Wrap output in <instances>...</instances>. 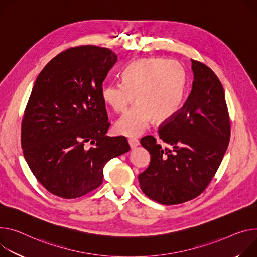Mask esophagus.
I'll return each mask as SVG.
<instances>
[{"mask_svg":"<svg viewBox=\"0 0 257 257\" xmlns=\"http://www.w3.org/2000/svg\"><path fill=\"white\" fill-rule=\"evenodd\" d=\"M128 143H129V146H130L131 149H135L139 145V142L137 141V139H135V138H129L128 139Z\"/></svg>","mask_w":257,"mask_h":257,"instance_id":"1","label":"esophagus"}]
</instances>
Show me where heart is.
<instances>
[{
  "label": "heart",
  "instance_id": "b5f03b06",
  "mask_svg": "<svg viewBox=\"0 0 257 257\" xmlns=\"http://www.w3.org/2000/svg\"><path fill=\"white\" fill-rule=\"evenodd\" d=\"M123 83H108L101 99L116 113L130 108L114 124L118 134L138 136L153 121L163 124L179 111L186 88L183 66L176 60L146 57L132 61L122 73Z\"/></svg>",
  "mask_w": 257,
  "mask_h": 257
}]
</instances>
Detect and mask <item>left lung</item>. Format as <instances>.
<instances>
[{"mask_svg": "<svg viewBox=\"0 0 257 257\" xmlns=\"http://www.w3.org/2000/svg\"><path fill=\"white\" fill-rule=\"evenodd\" d=\"M193 85L182 108L159 130L162 149L153 136L141 139L151 154L149 167L138 175L142 191L164 205L190 201L206 189L226 152L230 125L222 85L202 62L191 59Z\"/></svg>", "mask_w": 257, "mask_h": 257, "instance_id": "1", "label": "left lung"}]
</instances>
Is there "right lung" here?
Returning <instances> with one entry per match:
<instances>
[{
    "mask_svg": "<svg viewBox=\"0 0 257 257\" xmlns=\"http://www.w3.org/2000/svg\"><path fill=\"white\" fill-rule=\"evenodd\" d=\"M118 61L108 48L87 45L55 56L38 76L21 124L23 156L51 194L82 197L102 183L103 167L130 150L106 136L102 83Z\"/></svg>",
    "mask_w": 257,
    "mask_h": 257,
    "instance_id": "right-lung-1",
    "label": "right lung"
}]
</instances>
